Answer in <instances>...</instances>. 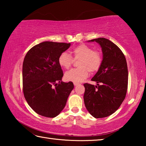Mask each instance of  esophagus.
<instances>
[{"label": "esophagus", "mask_w": 146, "mask_h": 146, "mask_svg": "<svg viewBox=\"0 0 146 146\" xmlns=\"http://www.w3.org/2000/svg\"><path fill=\"white\" fill-rule=\"evenodd\" d=\"M73 84H74V86H77V85H78L79 84L78 83H77V82H74L73 83Z\"/></svg>", "instance_id": "34e87169"}]
</instances>
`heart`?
<instances>
[{
	"label": "heart",
	"mask_w": 146,
	"mask_h": 146,
	"mask_svg": "<svg viewBox=\"0 0 146 146\" xmlns=\"http://www.w3.org/2000/svg\"><path fill=\"white\" fill-rule=\"evenodd\" d=\"M71 53L75 60H80L78 63L79 68L72 69L64 74L65 80L69 82H80L88 77L89 72L98 71L102 64V56L98 51L93 50L90 46L85 44H80L74 48ZM58 64L60 67L68 69L72 65L74 59L67 52H62L58 56Z\"/></svg>",
	"instance_id": "heart-1"
}]
</instances>
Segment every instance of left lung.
<instances>
[{
  "mask_svg": "<svg viewBox=\"0 0 146 146\" xmlns=\"http://www.w3.org/2000/svg\"><path fill=\"white\" fill-rule=\"evenodd\" d=\"M95 41L102 48L103 59L91 79L97 86L84 84V100L89 113L99 118L112 115L122 104L127 93L128 70L125 56L116 44L105 38L89 40Z\"/></svg>",
  "mask_w": 146,
  "mask_h": 146,
  "instance_id": "1",
  "label": "left lung"
}]
</instances>
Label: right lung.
Returning <instances> with one entry per match:
<instances>
[{
	"label": "right lung",
	"mask_w": 146,
	"mask_h": 146,
	"mask_svg": "<svg viewBox=\"0 0 146 146\" xmlns=\"http://www.w3.org/2000/svg\"><path fill=\"white\" fill-rule=\"evenodd\" d=\"M70 43L43 42L28 51L23 66V92L27 102L37 114L54 118L65 107L74 85L62 81L58 64L60 54Z\"/></svg>",
	"instance_id": "add662e5"
}]
</instances>
